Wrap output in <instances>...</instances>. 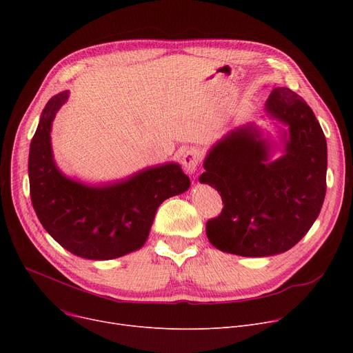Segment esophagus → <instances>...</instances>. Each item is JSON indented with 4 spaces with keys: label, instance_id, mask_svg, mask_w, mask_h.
Here are the masks:
<instances>
[{
    "label": "esophagus",
    "instance_id": "esophagus-1",
    "mask_svg": "<svg viewBox=\"0 0 353 353\" xmlns=\"http://www.w3.org/2000/svg\"><path fill=\"white\" fill-rule=\"evenodd\" d=\"M200 159H201L200 152L194 147L189 148V150L183 154V165H184V169L188 170V173H190V174L196 173L197 167L200 164Z\"/></svg>",
    "mask_w": 353,
    "mask_h": 353
}]
</instances>
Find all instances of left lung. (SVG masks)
Returning a JSON list of instances; mask_svg holds the SVG:
<instances>
[{
  "label": "left lung",
  "instance_id": "1",
  "mask_svg": "<svg viewBox=\"0 0 353 353\" xmlns=\"http://www.w3.org/2000/svg\"><path fill=\"white\" fill-rule=\"evenodd\" d=\"M265 111L288 127L277 125L283 154L270 160L279 145L248 123L212 145L199 177L225 203L206 223L209 242L246 257L292 249L318 219L326 193V139L312 108L288 87H276Z\"/></svg>",
  "mask_w": 353,
  "mask_h": 353
}]
</instances>
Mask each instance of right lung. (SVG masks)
I'll return each mask as SVG.
<instances>
[{
  "instance_id": "1",
  "label": "right lung",
  "mask_w": 353,
  "mask_h": 353,
  "mask_svg": "<svg viewBox=\"0 0 353 353\" xmlns=\"http://www.w3.org/2000/svg\"><path fill=\"white\" fill-rule=\"evenodd\" d=\"M68 96L65 90L50 99L31 140V201L43 228L59 245L90 261H110L143 248L159 206L186 192L190 179L177 163L147 167L99 186L63 174L54 161L50 134Z\"/></svg>"
}]
</instances>
